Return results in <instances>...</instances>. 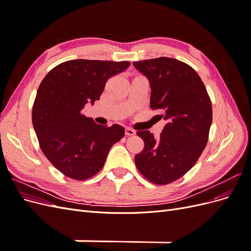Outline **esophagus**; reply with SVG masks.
I'll return each mask as SVG.
<instances>
[{
    "label": "esophagus",
    "mask_w": 251,
    "mask_h": 251,
    "mask_svg": "<svg viewBox=\"0 0 251 251\" xmlns=\"http://www.w3.org/2000/svg\"><path fill=\"white\" fill-rule=\"evenodd\" d=\"M136 134V131H134L131 127H126V136H134Z\"/></svg>",
    "instance_id": "esophagus-1"
}]
</instances>
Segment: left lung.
<instances>
[{
    "instance_id": "8db88e82",
    "label": "left lung",
    "mask_w": 251,
    "mask_h": 251,
    "mask_svg": "<svg viewBox=\"0 0 251 251\" xmlns=\"http://www.w3.org/2000/svg\"><path fill=\"white\" fill-rule=\"evenodd\" d=\"M149 79L150 107L166 121L160 137L139 131L144 149L135 156L138 171L158 185L178 180L191 170L206 147L212 109L203 81L191 66L178 59L158 57L134 62Z\"/></svg>"
}]
</instances>
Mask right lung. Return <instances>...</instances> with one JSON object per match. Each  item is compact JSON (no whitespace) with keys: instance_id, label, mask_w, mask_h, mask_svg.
I'll return each mask as SVG.
<instances>
[{"instance_id":"add662e5","label":"right lung","mask_w":251,"mask_h":251,"mask_svg":"<svg viewBox=\"0 0 251 251\" xmlns=\"http://www.w3.org/2000/svg\"><path fill=\"white\" fill-rule=\"evenodd\" d=\"M130 66L128 62L73 59L59 64L45 76L32 109V125L44 155L55 169L74 180L100 172L125 127L96 124L83 115L94 104L107 80Z\"/></svg>"}]
</instances>
